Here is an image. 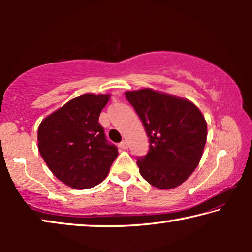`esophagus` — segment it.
<instances>
[{"label":"esophagus","instance_id":"esophagus-1","mask_svg":"<svg viewBox=\"0 0 252 252\" xmlns=\"http://www.w3.org/2000/svg\"><path fill=\"white\" fill-rule=\"evenodd\" d=\"M119 147H120L121 149H123V150H126V149H127V141H126V140H123V141H121L120 143H119Z\"/></svg>","mask_w":252,"mask_h":252}]
</instances>
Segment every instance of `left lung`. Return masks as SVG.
Masks as SVG:
<instances>
[{
  "label": "left lung",
  "mask_w": 252,
  "mask_h": 252,
  "mask_svg": "<svg viewBox=\"0 0 252 252\" xmlns=\"http://www.w3.org/2000/svg\"><path fill=\"white\" fill-rule=\"evenodd\" d=\"M149 138L147 156L136 159L140 174L151 186L170 190L198 167L207 141V121L193 102L143 88L126 91Z\"/></svg>",
  "instance_id": "8db88e82"
}]
</instances>
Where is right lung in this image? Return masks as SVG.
Listing matches in <instances>:
<instances>
[{
  "mask_svg": "<svg viewBox=\"0 0 252 252\" xmlns=\"http://www.w3.org/2000/svg\"><path fill=\"white\" fill-rule=\"evenodd\" d=\"M110 93H85L45 117L37 129V148L55 177L73 189H90L108 177L118 157L105 140L99 117Z\"/></svg>",
  "mask_w": 252,
  "mask_h": 252,
  "instance_id": "add662e5",
  "label": "right lung"
}]
</instances>
